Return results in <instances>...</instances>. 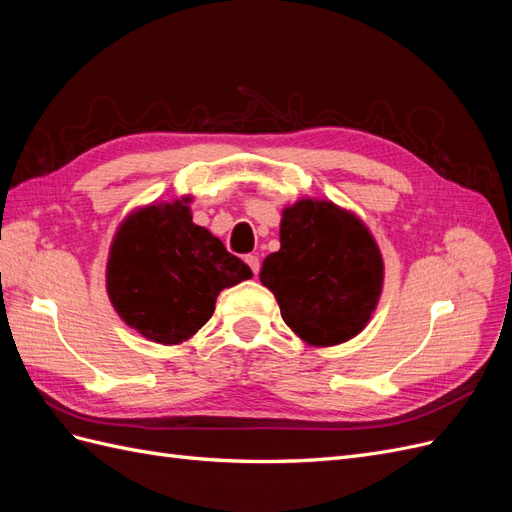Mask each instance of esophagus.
Instances as JSON below:
<instances>
[{"label": "esophagus", "instance_id": "34e87169", "mask_svg": "<svg viewBox=\"0 0 512 512\" xmlns=\"http://www.w3.org/2000/svg\"><path fill=\"white\" fill-rule=\"evenodd\" d=\"M245 262H247V267H250V269L254 271V275H258V271H260V260H258V256L247 254V256H245Z\"/></svg>", "mask_w": 512, "mask_h": 512}]
</instances>
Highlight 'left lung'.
Instances as JSON below:
<instances>
[{"label": "left lung", "mask_w": 512, "mask_h": 512, "mask_svg": "<svg viewBox=\"0 0 512 512\" xmlns=\"http://www.w3.org/2000/svg\"><path fill=\"white\" fill-rule=\"evenodd\" d=\"M280 250L260 282L305 344L329 348L359 335L382 294L380 247L359 215L331 200L301 198L282 211Z\"/></svg>", "instance_id": "left-lung-1"}]
</instances>
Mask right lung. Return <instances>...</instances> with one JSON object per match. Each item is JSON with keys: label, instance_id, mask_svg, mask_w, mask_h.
Returning a JSON list of instances; mask_svg holds the SVG:
<instances>
[{"label": "right lung", "instance_id": "right-lung-1", "mask_svg": "<svg viewBox=\"0 0 512 512\" xmlns=\"http://www.w3.org/2000/svg\"><path fill=\"white\" fill-rule=\"evenodd\" d=\"M192 196L132 211L115 232L106 292L119 318L156 344L177 346L211 318L224 288L252 271L192 222Z\"/></svg>", "mask_w": 512, "mask_h": 512}]
</instances>
